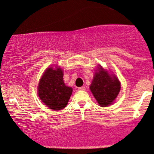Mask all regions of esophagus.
<instances>
[{
	"mask_svg": "<svg viewBox=\"0 0 154 154\" xmlns=\"http://www.w3.org/2000/svg\"><path fill=\"white\" fill-rule=\"evenodd\" d=\"M85 89H86L85 87H79V88H78L79 91H85Z\"/></svg>",
	"mask_w": 154,
	"mask_h": 154,
	"instance_id": "obj_1",
	"label": "esophagus"
}]
</instances>
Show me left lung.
I'll return each instance as SVG.
<instances>
[{"label":"left lung","mask_w":154,"mask_h":154,"mask_svg":"<svg viewBox=\"0 0 154 154\" xmlns=\"http://www.w3.org/2000/svg\"><path fill=\"white\" fill-rule=\"evenodd\" d=\"M90 89L98 104L105 107L116 98L120 92V84L116 76L110 75L101 66L94 75Z\"/></svg>","instance_id":"left-lung-1"}]
</instances>
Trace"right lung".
<instances>
[{
  "label": "right lung",
  "instance_id": "right-lung-1",
  "mask_svg": "<svg viewBox=\"0 0 154 154\" xmlns=\"http://www.w3.org/2000/svg\"><path fill=\"white\" fill-rule=\"evenodd\" d=\"M72 92L65 86L63 72L60 68L49 67L45 71L38 86V94L42 102L51 109L60 110L67 106Z\"/></svg>",
  "mask_w": 154,
  "mask_h": 154
}]
</instances>
